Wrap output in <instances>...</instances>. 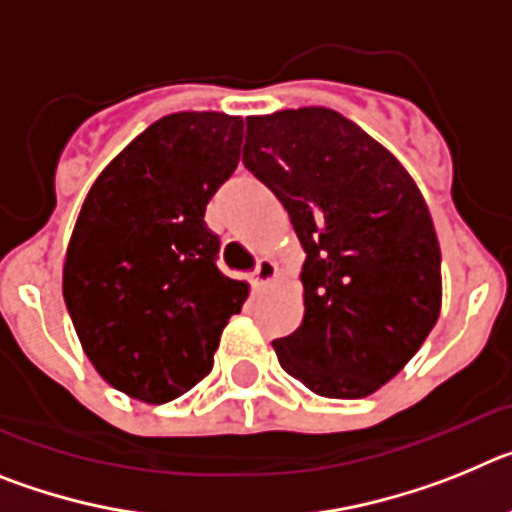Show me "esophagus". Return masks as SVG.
Instances as JSON below:
<instances>
[{
    "label": "esophagus",
    "mask_w": 512,
    "mask_h": 512,
    "mask_svg": "<svg viewBox=\"0 0 512 512\" xmlns=\"http://www.w3.org/2000/svg\"><path fill=\"white\" fill-rule=\"evenodd\" d=\"M274 279H277V264H274L271 259H261L259 266H256V271H253L251 284L256 289H264V287H269Z\"/></svg>",
    "instance_id": "1"
}]
</instances>
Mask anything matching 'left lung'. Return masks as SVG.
Segmentation results:
<instances>
[{"label": "left lung", "instance_id": "8db88e82", "mask_svg": "<svg viewBox=\"0 0 512 512\" xmlns=\"http://www.w3.org/2000/svg\"><path fill=\"white\" fill-rule=\"evenodd\" d=\"M243 164L284 205L307 261L300 328L271 343L310 392L369 397L441 312V248L408 169L328 107L246 117Z\"/></svg>", "mask_w": 512, "mask_h": 512}]
</instances>
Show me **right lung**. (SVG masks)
I'll return each instance as SVG.
<instances>
[{"label":"right lung","mask_w":512,"mask_h":512,"mask_svg":"<svg viewBox=\"0 0 512 512\" xmlns=\"http://www.w3.org/2000/svg\"><path fill=\"white\" fill-rule=\"evenodd\" d=\"M243 117L174 112L122 148L76 217L63 300L99 377L164 405L212 372L246 282L215 266L205 207L241 161Z\"/></svg>","instance_id":"add662e5"}]
</instances>
